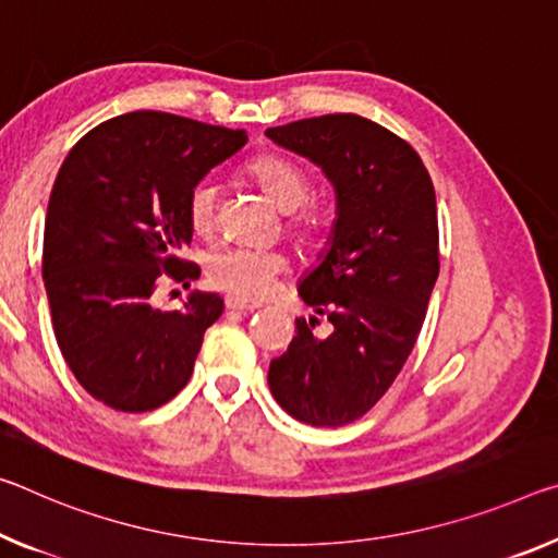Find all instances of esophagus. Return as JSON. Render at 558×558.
Wrapping results in <instances>:
<instances>
[{"label": "esophagus", "mask_w": 558, "mask_h": 558, "mask_svg": "<svg viewBox=\"0 0 558 558\" xmlns=\"http://www.w3.org/2000/svg\"><path fill=\"white\" fill-rule=\"evenodd\" d=\"M226 307H228V311H238V313H253L255 307H260V305L258 303H245V300H238L233 295H228Z\"/></svg>", "instance_id": "34e87169"}]
</instances>
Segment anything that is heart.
Listing matches in <instances>:
<instances>
[{
    "mask_svg": "<svg viewBox=\"0 0 558 558\" xmlns=\"http://www.w3.org/2000/svg\"><path fill=\"white\" fill-rule=\"evenodd\" d=\"M247 173L260 185L280 210L288 214L290 231L298 235H311L320 218L315 210L300 206L311 198V179L298 163L282 156H258L247 166ZM218 206V181L206 175L193 183L185 201L191 228L198 235L214 231ZM286 255L272 247H220L206 263V278L214 288L238 300H263L270 295L276 278L286 270Z\"/></svg>",
    "mask_w": 558,
    "mask_h": 558,
    "instance_id": "obj_1",
    "label": "heart"
}]
</instances>
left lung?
<instances>
[{
  "label": "left lung",
  "mask_w": 558,
  "mask_h": 558,
  "mask_svg": "<svg viewBox=\"0 0 558 558\" xmlns=\"http://www.w3.org/2000/svg\"><path fill=\"white\" fill-rule=\"evenodd\" d=\"M311 158L335 189L338 218L298 295L332 323L298 335L270 362L268 385L290 417L340 427L373 410L417 342L439 276L435 185L417 151L357 113H327L265 131Z\"/></svg>",
  "instance_id": "8db88e82"
}]
</instances>
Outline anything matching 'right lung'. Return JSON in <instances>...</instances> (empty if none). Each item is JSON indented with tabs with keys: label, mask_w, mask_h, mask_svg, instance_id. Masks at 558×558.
I'll return each instance as SVG.
<instances>
[{
	"label": "right lung",
	"mask_w": 558,
	"mask_h": 558,
	"mask_svg": "<svg viewBox=\"0 0 558 558\" xmlns=\"http://www.w3.org/2000/svg\"><path fill=\"white\" fill-rule=\"evenodd\" d=\"M245 131L163 111H131L88 131L51 189L41 276L51 323L84 390L119 412H148L191 379L203 332L223 313L218 293L183 311L151 305L168 276H201L179 253L193 228V183L245 146Z\"/></svg>",
	"instance_id": "1"
}]
</instances>
